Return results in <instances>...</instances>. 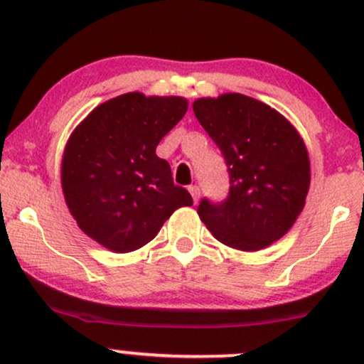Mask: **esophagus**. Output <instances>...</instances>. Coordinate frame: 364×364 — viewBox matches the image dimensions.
<instances>
[{
  "mask_svg": "<svg viewBox=\"0 0 364 364\" xmlns=\"http://www.w3.org/2000/svg\"><path fill=\"white\" fill-rule=\"evenodd\" d=\"M188 191H190L191 196H193V202L198 203V198H200V188L196 185H190L188 186Z\"/></svg>",
  "mask_w": 364,
  "mask_h": 364,
  "instance_id": "34e87169",
  "label": "esophagus"
}]
</instances>
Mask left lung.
I'll list each match as a JSON object with an SVG mask.
<instances>
[{
	"label": "left lung",
	"instance_id": "left-lung-1",
	"mask_svg": "<svg viewBox=\"0 0 364 364\" xmlns=\"http://www.w3.org/2000/svg\"><path fill=\"white\" fill-rule=\"evenodd\" d=\"M193 112L223 152L231 185L223 202H200V219L231 248H267L304 207L310 159L303 139L281 112L243 94L196 99Z\"/></svg>",
	"mask_w": 364,
	"mask_h": 364
}]
</instances>
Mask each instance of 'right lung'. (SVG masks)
<instances>
[{"label":"right lung","mask_w":364,"mask_h":364,"mask_svg":"<svg viewBox=\"0 0 364 364\" xmlns=\"http://www.w3.org/2000/svg\"><path fill=\"white\" fill-rule=\"evenodd\" d=\"M183 97L128 92L101 104L75 128L61 162L66 205L78 228L104 248L135 252L179 207L193 205L173 183L159 141L185 116Z\"/></svg>","instance_id":"1"}]
</instances>
